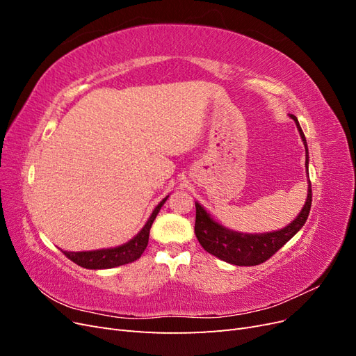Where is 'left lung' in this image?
Masks as SVG:
<instances>
[{
	"mask_svg": "<svg viewBox=\"0 0 356 356\" xmlns=\"http://www.w3.org/2000/svg\"><path fill=\"white\" fill-rule=\"evenodd\" d=\"M289 117L296 122L301 141L305 144L306 172L309 174V149L305 134L301 131L297 117L293 114ZM307 197L300 213L288 225H285L284 229L275 232L242 233L232 230L229 227H224L221 222L211 217V213L204 209L199 202H196L195 233L199 243L203 246L204 251H208L209 254L220 258V260L234 266H257L264 263L275 252L281 250V248L305 225L312 204L310 179H307Z\"/></svg>",
	"mask_w": 356,
	"mask_h": 356,
	"instance_id": "obj_1",
	"label": "left lung"
}]
</instances>
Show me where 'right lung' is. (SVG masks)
Returning a JSON list of instances; mask_svg holds the SVG:
<instances>
[{
  "label": "right lung",
  "instance_id": "add662e5",
  "mask_svg": "<svg viewBox=\"0 0 356 356\" xmlns=\"http://www.w3.org/2000/svg\"><path fill=\"white\" fill-rule=\"evenodd\" d=\"M169 196H166L163 200H161L154 211L149 215L148 221L145 222L144 227L139 230V233L131 241H127L123 245H118L114 248H104V250H93V251H62L65 254L71 261L75 264H79L84 268H92V270H101V268H113L123 266L127 263H132L138 260L141 254L145 251V248L148 245V238H149V229H152V224L156 220L157 213L160 212L161 207H163L165 202L168 200Z\"/></svg>",
  "mask_w": 356,
  "mask_h": 356
}]
</instances>
